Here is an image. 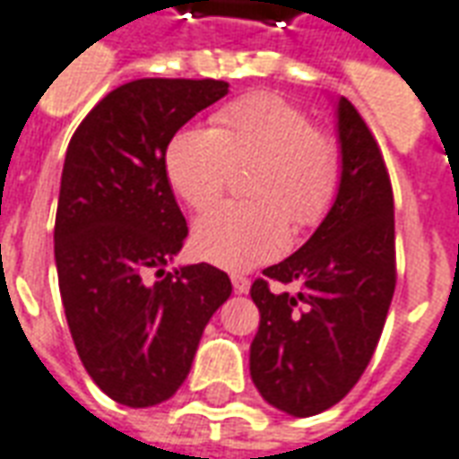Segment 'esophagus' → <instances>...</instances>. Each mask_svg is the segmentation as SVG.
Here are the masks:
<instances>
[{
  "mask_svg": "<svg viewBox=\"0 0 459 459\" xmlns=\"http://www.w3.org/2000/svg\"><path fill=\"white\" fill-rule=\"evenodd\" d=\"M230 282H233V290H236L238 295H246V292L250 290V280L243 278V275H233V278H230Z\"/></svg>",
  "mask_w": 459,
  "mask_h": 459,
  "instance_id": "esophagus-1",
  "label": "esophagus"
}]
</instances>
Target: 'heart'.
<instances>
[{
  "label": "heart",
  "instance_id": "1",
  "mask_svg": "<svg viewBox=\"0 0 459 459\" xmlns=\"http://www.w3.org/2000/svg\"><path fill=\"white\" fill-rule=\"evenodd\" d=\"M255 164L248 194L206 211L194 226L201 258L229 270H248L280 255L298 229L317 226L339 186V150L309 115L275 93H253L223 105L213 127H184L164 157L171 189L191 209H209L236 167Z\"/></svg>",
  "mask_w": 459,
  "mask_h": 459
}]
</instances>
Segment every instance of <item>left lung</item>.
Returning a JSON list of instances; mask_svg holds the SVG:
<instances>
[{"label":"left lung","mask_w":459,"mask_h":459,"mask_svg":"<svg viewBox=\"0 0 459 459\" xmlns=\"http://www.w3.org/2000/svg\"><path fill=\"white\" fill-rule=\"evenodd\" d=\"M342 152L337 199L299 250L263 270L295 281L273 293L255 280L260 309L250 378L273 408L309 418L339 403L374 356L395 290L394 191L384 157L361 115L337 100Z\"/></svg>","instance_id":"8db88e82"}]
</instances>
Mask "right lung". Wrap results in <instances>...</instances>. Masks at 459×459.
Here are the masks:
<instances>
[{
    "mask_svg": "<svg viewBox=\"0 0 459 459\" xmlns=\"http://www.w3.org/2000/svg\"><path fill=\"white\" fill-rule=\"evenodd\" d=\"M226 81L140 78L108 93L71 137L54 253L71 337L98 388L130 408L177 394L204 327L230 298L209 263L164 270L186 219L167 179V147Z\"/></svg>",
    "mask_w": 459,
    "mask_h": 459,
    "instance_id": "1",
    "label": "right lung"
}]
</instances>
